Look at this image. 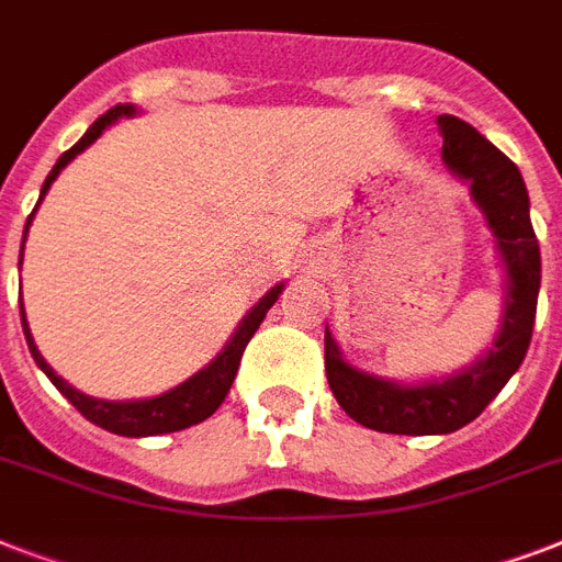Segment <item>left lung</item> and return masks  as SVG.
Masks as SVG:
<instances>
[{"label": "left lung", "mask_w": 562, "mask_h": 562, "mask_svg": "<svg viewBox=\"0 0 562 562\" xmlns=\"http://www.w3.org/2000/svg\"><path fill=\"white\" fill-rule=\"evenodd\" d=\"M443 162L470 187L472 201L496 238L505 268L498 333L467 368L426 382H393L344 361L326 329V379L335 400L356 423L384 435H449L479 417L519 370L531 344L540 297V241L531 227V201L514 162L458 116H437Z\"/></svg>", "instance_id": "8db88e82"}]
</instances>
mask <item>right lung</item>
<instances>
[{
	"label": "right lung",
	"mask_w": 562,
	"mask_h": 562,
	"mask_svg": "<svg viewBox=\"0 0 562 562\" xmlns=\"http://www.w3.org/2000/svg\"><path fill=\"white\" fill-rule=\"evenodd\" d=\"M136 116L134 104H116L113 110H108L104 116H99L90 125V131L78 139V143L69 148L66 154H60V160L55 162V169L48 171L46 183L40 189V201L46 198V192L52 189V183L57 180V175L69 166V162L78 157L81 151H87L95 139H99L110 125H116L119 119ZM37 201V206H40ZM34 206V212H37ZM34 212L25 221V229H22V247H25V236H29L31 221H34ZM20 265H22V254H20ZM285 289V282H277L265 297H259L250 312H247L241 321H238L236 333L229 335V341L224 344V350L215 356V359L206 364L203 370H198L194 375H189L187 382H180L178 387H171V391L160 393V396H148V400H99V396H90V393H81L78 387L60 379L55 370L48 368V361L40 356L37 344H34V335L29 329V321H25V306H22L20 300V317H22V333H25V344H29L31 356L37 361V368L52 379L57 391L64 393L66 400L72 402L75 408L81 411L83 417L95 423V426L108 428L113 435L122 437H154V435H169V431H180V428L198 426L206 417H212L218 405L224 402V396L229 393V384L236 379L238 364H241V352H245L247 341L254 338V333L259 329V324L268 315V308L277 303V297Z\"/></svg>",
	"instance_id": "1"
}]
</instances>
